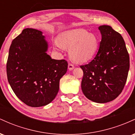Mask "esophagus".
I'll return each instance as SVG.
<instances>
[{
	"label": "esophagus",
	"mask_w": 135,
	"mask_h": 135,
	"mask_svg": "<svg viewBox=\"0 0 135 135\" xmlns=\"http://www.w3.org/2000/svg\"><path fill=\"white\" fill-rule=\"evenodd\" d=\"M68 69H69V70H72L74 69V65L71 64V63H69V65H68Z\"/></svg>",
	"instance_id": "1"
}]
</instances>
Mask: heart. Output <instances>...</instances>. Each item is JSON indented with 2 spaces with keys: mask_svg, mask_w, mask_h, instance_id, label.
Here are the masks:
<instances>
[{
  "mask_svg": "<svg viewBox=\"0 0 135 135\" xmlns=\"http://www.w3.org/2000/svg\"><path fill=\"white\" fill-rule=\"evenodd\" d=\"M58 38L59 42H55V47L59 49L69 48L70 58L79 63L87 62L93 58L100 44L95 35L81 28L64 31Z\"/></svg>",
  "mask_w": 135,
  "mask_h": 135,
  "instance_id": "1",
  "label": "heart"
}]
</instances>
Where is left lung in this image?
Segmentation results:
<instances>
[{
	"label": "left lung",
	"instance_id": "obj_1",
	"mask_svg": "<svg viewBox=\"0 0 135 135\" xmlns=\"http://www.w3.org/2000/svg\"><path fill=\"white\" fill-rule=\"evenodd\" d=\"M102 35L100 47L93 60L80 66L84 75L81 88L87 98L105 103L122 92L129 69V56L120 33L108 25L98 27Z\"/></svg>",
	"mask_w": 135,
	"mask_h": 135
}]
</instances>
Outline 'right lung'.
<instances>
[{
    "label": "right lung",
    "instance_id": "1",
    "mask_svg": "<svg viewBox=\"0 0 135 135\" xmlns=\"http://www.w3.org/2000/svg\"><path fill=\"white\" fill-rule=\"evenodd\" d=\"M42 32L25 28L12 41L7 61V80L17 97L32 107L45 106L58 94L60 80L67 71L65 60L47 54Z\"/></svg>",
    "mask_w": 135,
    "mask_h": 135
}]
</instances>
